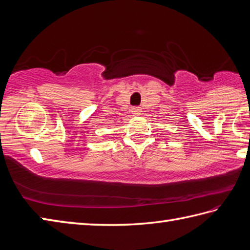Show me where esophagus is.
<instances>
[{
    "mask_svg": "<svg viewBox=\"0 0 250 250\" xmlns=\"http://www.w3.org/2000/svg\"><path fill=\"white\" fill-rule=\"evenodd\" d=\"M131 112H132V114H135V115H140V114H141V108L138 107V106L132 107Z\"/></svg>",
    "mask_w": 250,
    "mask_h": 250,
    "instance_id": "esophagus-1",
    "label": "esophagus"
}]
</instances>
